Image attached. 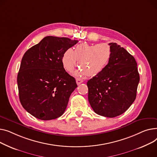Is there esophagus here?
Here are the masks:
<instances>
[{
    "mask_svg": "<svg viewBox=\"0 0 157 157\" xmlns=\"http://www.w3.org/2000/svg\"><path fill=\"white\" fill-rule=\"evenodd\" d=\"M76 82H77V85H79V84H80L81 83H82L83 82V80L82 79H81V78H77V79H76Z\"/></svg>",
    "mask_w": 157,
    "mask_h": 157,
    "instance_id": "esophagus-1",
    "label": "esophagus"
}]
</instances>
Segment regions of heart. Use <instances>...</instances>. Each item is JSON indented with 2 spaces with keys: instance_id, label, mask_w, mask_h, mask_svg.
<instances>
[{
  "instance_id": "b5f03b06",
  "label": "heart",
  "mask_w": 157,
  "mask_h": 157,
  "mask_svg": "<svg viewBox=\"0 0 157 157\" xmlns=\"http://www.w3.org/2000/svg\"><path fill=\"white\" fill-rule=\"evenodd\" d=\"M112 55V49L106 44L82 43L76 45L73 50L70 48L64 51L62 63L67 71H71L79 61L78 65L82 70L77 71L76 75L96 76L107 67Z\"/></svg>"
}]
</instances>
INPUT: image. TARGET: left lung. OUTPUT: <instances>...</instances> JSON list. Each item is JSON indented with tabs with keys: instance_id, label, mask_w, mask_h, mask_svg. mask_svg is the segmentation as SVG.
Instances as JSON below:
<instances>
[{
	"instance_id": "8db88e82",
	"label": "left lung",
	"mask_w": 157,
	"mask_h": 157,
	"mask_svg": "<svg viewBox=\"0 0 157 157\" xmlns=\"http://www.w3.org/2000/svg\"><path fill=\"white\" fill-rule=\"evenodd\" d=\"M112 55L107 67L88 80V99L94 112L113 118L124 113L136 98L140 82L137 63L124 48L109 43Z\"/></svg>"
}]
</instances>
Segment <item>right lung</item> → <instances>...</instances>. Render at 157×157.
Wrapping results in <instances>:
<instances>
[{
    "label": "right lung",
    "instance_id": "obj_1",
    "mask_svg": "<svg viewBox=\"0 0 157 157\" xmlns=\"http://www.w3.org/2000/svg\"><path fill=\"white\" fill-rule=\"evenodd\" d=\"M78 42L48 36L23 55L17 77L19 98L24 109L35 118L50 121L65 111L77 85L64 70L62 56Z\"/></svg>",
    "mask_w": 157,
    "mask_h": 157
}]
</instances>
